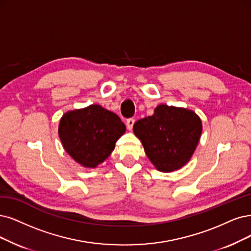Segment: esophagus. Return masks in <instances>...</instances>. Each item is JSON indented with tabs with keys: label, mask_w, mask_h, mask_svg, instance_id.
<instances>
[{
	"label": "esophagus",
	"mask_w": 251,
	"mask_h": 251,
	"mask_svg": "<svg viewBox=\"0 0 251 251\" xmlns=\"http://www.w3.org/2000/svg\"><path fill=\"white\" fill-rule=\"evenodd\" d=\"M133 124H134V119H132V118L128 119V120L126 121V126H127V128H128V130H131L132 127H133Z\"/></svg>",
	"instance_id": "1"
}]
</instances>
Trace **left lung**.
Returning <instances> with one entry per match:
<instances>
[{
	"label": "left lung",
	"mask_w": 251,
	"mask_h": 251,
	"mask_svg": "<svg viewBox=\"0 0 251 251\" xmlns=\"http://www.w3.org/2000/svg\"><path fill=\"white\" fill-rule=\"evenodd\" d=\"M201 131V120L193 110L166 104L156 106L152 116L133 125L148 158L162 173L178 171L190 160Z\"/></svg>",
	"instance_id": "1"
}]
</instances>
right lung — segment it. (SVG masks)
Segmentation results:
<instances>
[{
  "label": "right lung",
  "mask_w": 251,
  "mask_h": 251,
  "mask_svg": "<svg viewBox=\"0 0 251 251\" xmlns=\"http://www.w3.org/2000/svg\"><path fill=\"white\" fill-rule=\"evenodd\" d=\"M125 131L121 119L99 104L68 110L58 129L65 151L86 169H96L103 162Z\"/></svg>",
  "instance_id": "obj_1"
}]
</instances>
